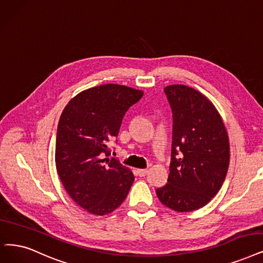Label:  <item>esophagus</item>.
<instances>
[{
  "mask_svg": "<svg viewBox=\"0 0 263 263\" xmlns=\"http://www.w3.org/2000/svg\"><path fill=\"white\" fill-rule=\"evenodd\" d=\"M137 173L140 177H144L146 174H148V170H138Z\"/></svg>",
  "mask_w": 263,
  "mask_h": 263,
  "instance_id": "34e87169",
  "label": "esophagus"
}]
</instances>
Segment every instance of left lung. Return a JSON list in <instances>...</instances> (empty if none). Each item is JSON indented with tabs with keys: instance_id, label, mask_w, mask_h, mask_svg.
Returning <instances> with one entry per match:
<instances>
[{
	"instance_id": "8db88e82",
	"label": "left lung",
	"mask_w": 263,
	"mask_h": 263,
	"mask_svg": "<svg viewBox=\"0 0 263 263\" xmlns=\"http://www.w3.org/2000/svg\"><path fill=\"white\" fill-rule=\"evenodd\" d=\"M173 112V140L167 183L156 189L162 204L175 212L202 208L219 192L230 162L221 117L203 93L185 85L164 88Z\"/></svg>"
}]
</instances>
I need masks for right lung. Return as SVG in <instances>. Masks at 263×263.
I'll use <instances>...</instances> for the list:
<instances>
[{
	"label": "right lung",
	"instance_id": "add662e5",
	"mask_svg": "<svg viewBox=\"0 0 263 263\" xmlns=\"http://www.w3.org/2000/svg\"><path fill=\"white\" fill-rule=\"evenodd\" d=\"M142 96V90L104 84L78 93L61 113L57 173L73 201L90 214L112 213L129 192L135 177L110 159L108 142L118 137L125 113Z\"/></svg>",
	"mask_w": 263,
	"mask_h": 263
}]
</instances>
